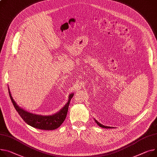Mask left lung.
<instances>
[{
    "label": "left lung",
    "instance_id": "left-lung-1",
    "mask_svg": "<svg viewBox=\"0 0 157 157\" xmlns=\"http://www.w3.org/2000/svg\"><path fill=\"white\" fill-rule=\"evenodd\" d=\"M94 121H95V123H97V124L98 125H99L100 127H101V128H112V127H110V126H104L103 124H101V123H99L98 121L97 120H96V119H94Z\"/></svg>",
    "mask_w": 157,
    "mask_h": 157
}]
</instances>
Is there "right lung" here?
Masks as SVG:
<instances>
[{"label":"right lung","mask_w":157,"mask_h":157,"mask_svg":"<svg viewBox=\"0 0 157 157\" xmlns=\"http://www.w3.org/2000/svg\"><path fill=\"white\" fill-rule=\"evenodd\" d=\"M9 94L16 110L22 119L29 126L43 130H53L61 126L66 118L70 100L74 95V93H71L68 95V100L67 102L58 113L52 115L43 116L33 114L23 109L22 108L17 104L13 99L9 89Z\"/></svg>","instance_id":"obj_1"}]
</instances>
